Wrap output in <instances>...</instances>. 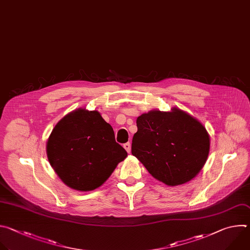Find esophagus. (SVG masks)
<instances>
[{"instance_id":"esophagus-1","label":"esophagus","mask_w":250,"mask_h":250,"mask_svg":"<svg viewBox=\"0 0 250 250\" xmlns=\"http://www.w3.org/2000/svg\"><path fill=\"white\" fill-rule=\"evenodd\" d=\"M123 147L126 149L127 153H130V151H131V144L130 143H126V144L123 145Z\"/></svg>"}]
</instances>
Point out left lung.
<instances>
[{
  "label": "left lung",
  "mask_w": 250,
  "mask_h": 250,
  "mask_svg": "<svg viewBox=\"0 0 250 250\" xmlns=\"http://www.w3.org/2000/svg\"><path fill=\"white\" fill-rule=\"evenodd\" d=\"M137 127L132 155L167 185L191 180L205 165L209 135L200 122L184 111H149L137 118Z\"/></svg>",
  "instance_id": "obj_1"
}]
</instances>
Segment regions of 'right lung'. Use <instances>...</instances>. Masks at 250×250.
Wrapping results in <instances>:
<instances>
[{
  "label": "right lung",
  "instance_id": "right-lung-1",
  "mask_svg": "<svg viewBox=\"0 0 250 250\" xmlns=\"http://www.w3.org/2000/svg\"><path fill=\"white\" fill-rule=\"evenodd\" d=\"M47 157L61 180L79 191L101 186L127 152L97 111L75 110L62 118L47 141Z\"/></svg>",
  "mask_w": 250,
  "mask_h": 250
}]
</instances>
